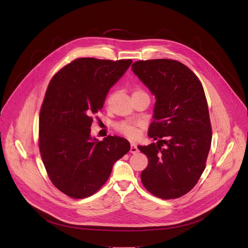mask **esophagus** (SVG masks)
Listing matches in <instances>:
<instances>
[{
  "label": "esophagus",
  "instance_id": "esophagus-1",
  "mask_svg": "<svg viewBox=\"0 0 248 248\" xmlns=\"http://www.w3.org/2000/svg\"><path fill=\"white\" fill-rule=\"evenodd\" d=\"M137 152H138L137 146H136L134 143H131V144H130V153L135 154V153H137Z\"/></svg>",
  "mask_w": 248,
  "mask_h": 248
}]
</instances>
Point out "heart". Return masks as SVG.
Returning a JSON list of instances; mask_svg holds the SVG:
<instances>
[{
    "label": "heart",
    "mask_w": 248,
    "mask_h": 248,
    "mask_svg": "<svg viewBox=\"0 0 248 248\" xmlns=\"http://www.w3.org/2000/svg\"><path fill=\"white\" fill-rule=\"evenodd\" d=\"M137 93H144V92L141 90H135L133 94H137ZM138 126H139L138 124L121 123L117 125V128L123 134H124L130 138H134L138 134Z\"/></svg>",
    "instance_id": "1"
}]
</instances>
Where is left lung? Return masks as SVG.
Here are the masks:
<instances>
[{
	"instance_id": "obj_1",
	"label": "left lung",
	"mask_w": 248,
	"mask_h": 248,
	"mask_svg": "<svg viewBox=\"0 0 248 248\" xmlns=\"http://www.w3.org/2000/svg\"><path fill=\"white\" fill-rule=\"evenodd\" d=\"M131 67L156 98L148 135L157 142L137 146L148 157L141 182L159 198H179L199 181L211 146V123L203 86L178 61H138Z\"/></svg>"
}]
</instances>
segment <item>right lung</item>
<instances>
[{"label": "right lung", "instance_id": "obj_1", "mask_svg": "<svg viewBox=\"0 0 248 248\" xmlns=\"http://www.w3.org/2000/svg\"><path fill=\"white\" fill-rule=\"evenodd\" d=\"M131 60L80 58L50 81L39 116V149L53 185L72 198L94 194L108 181L115 162L130 144L125 138L91 136L93 116Z\"/></svg>", "mask_w": 248, "mask_h": 248}]
</instances>
